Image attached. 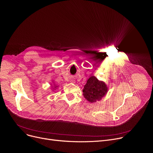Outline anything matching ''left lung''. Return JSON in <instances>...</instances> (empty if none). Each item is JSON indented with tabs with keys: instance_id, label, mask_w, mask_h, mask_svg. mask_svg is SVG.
<instances>
[{
	"instance_id": "8db88e82",
	"label": "left lung",
	"mask_w": 153,
	"mask_h": 153,
	"mask_svg": "<svg viewBox=\"0 0 153 153\" xmlns=\"http://www.w3.org/2000/svg\"><path fill=\"white\" fill-rule=\"evenodd\" d=\"M108 88L106 84L94 77H90L87 80L83 90L85 98L91 103L100 100L107 93Z\"/></svg>"
}]
</instances>
